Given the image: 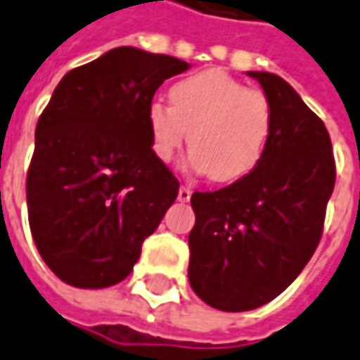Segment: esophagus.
<instances>
[{
	"label": "esophagus",
	"instance_id": "1",
	"mask_svg": "<svg viewBox=\"0 0 360 360\" xmlns=\"http://www.w3.org/2000/svg\"><path fill=\"white\" fill-rule=\"evenodd\" d=\"M190 196H192L190 186H180V190H178V200H180V202H188Z\"/></svg>",
	"mask_w": 360,
	"mask_h": 360
}]
</instances>
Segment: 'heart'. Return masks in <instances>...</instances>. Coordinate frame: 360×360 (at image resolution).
<instances>
[{
    "label": "heart",
    "mask_w": 360,
    "mask_h": 360,
    "mask_svg": "<svg viewBox=\"0 0 360 360\" xmlns=\"http://www.w3.org/2000/svg\"><path fill=\"white\" fill-rule=\"evenodd\" d=\"M168 98L170 107L152 103L146 110L152 152L158 160L170 162L186 136L192 148L188 164L206 172L212 182H236L262 160L276 118L264 91L210 69L176 81Z\"/></svg>",
    "instance_id": "1"
}]
</instances>
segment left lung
Returning <instances> with one entry per match:
<instances>
[{
    "instance_id": "1",
    "label": "left lung",
    "mask_w": 360,
    "mask_h": 360,
    "mask_svg": "<svg viewBox=\"0 0 360 360\" xmlns=\"http://www.w3.org/2000/svg\"><path fill=\"white\" fill-rule=\"evenodd\" d=\"M274 105V130L250 174L194 192L188 279L219 311H252L293 283L323 236L335 188L331 136L281 77L248 71Z\"/></svg>"
}]
</instances>
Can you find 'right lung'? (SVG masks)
Segmentation results:
<instances>
[{"mask_svg": "<svg viewBox=\"0 0 360 360\" xmlns=\"http://www.w3.org/2000/svg\"><path fill=\"white\" fill-rule=\"evenodd\" d=\"M190 65L117 47L65 75L41 112L27 170L31 236L61 281H122L180 182L152 152L146 110L158 86Z\"/></svg>", "mask_w": 360, "mask_h": 360, "instance_id": "1", "label": "right lung"}]
</instances>
